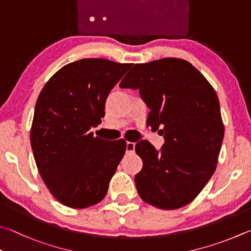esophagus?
I'll return each instance as SVG.
<instances>
[{
	"mask_svg": "<svg viewBox=\"0 0 251 251\" xmlns=\"http://www.w3.org/2000/svg\"><path fill=\"white\" fill-rule=\"evenodd\" d=\"M135 150V144L131 141H127L126 143V151L127 152H134Z\"/></svg>",
	"mask_w": 251,
	"mask_h": 251,
	"instance_id": "obj_1",
	"label": "esophagus"
}]
</instances>
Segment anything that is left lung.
<instances>
[{"mask_svg": "<svg viewBox=\"0 0 251 251\" xmlns=\"http://www.w3.org/2000/svg\"><path fill=\"white\" fill-rule=\"evenodd\" d=\"M120 86L139 90L150 108L148 124L165 138L160 150L147 140L135 146L144 163L135 176L139 197L161 209L185 206L216 169L224 124L215 90L197 68L177 58L135 65Z\"/></svg>", "mask_w": 251, "mask_h": 251, "instance_id": "1", "label": "left lung"}]
</instances>
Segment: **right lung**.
Wrapping results in <instances>:
<instances>
[{
    "label": "right lung",
    "mask_w": 251,
    "mask_h": 251,
    "mask_svg": "<svg viewBox=\"0 0 251 251\" xmlns=\"http://www.w3.org/2000/svg\"><path fill=\"white\" fill-rule=\"evenodd\" d=\"M130 67L106 59H81L58 70L39 94L31 149L50 193L68 207L101 202L124 156V139L106 141L90 129L101 124L108 94Z\"/></svg>",
    "instance_id": "add662e5"
}]
</instances>
